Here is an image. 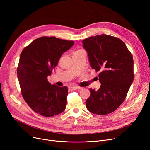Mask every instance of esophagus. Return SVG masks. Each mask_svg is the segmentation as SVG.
I'll use <instances>...</instances> for the list:
<instances>
[{
  "mask_svg": "<svg viewBox=\"0 0 150 150\" xmlns=\"http://www.w3.org/2000/svg\"><path fill=\"white\" fill-rule=\"evenodd\" d=\"M81 88L78 87V86H74V87H70L69 90L71 91H74V90H79L81 89Z\"/></svg>",
  "mask_w": 150,
  "mask_h": 150,
  "instance_id": "1",
  "label": "esophagus"
}]
</instances>
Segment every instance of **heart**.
I'll return each instance as SVG.
<instances>
[{
	"instance_id": "heart-1",
	"label": "heart",
	"mask_w": 150,
	"mask_h": 150,
	"mask_svg": "<svg viewBox=\"0 0 150 150\" xmlns=\"http://www.w3.org/2000/svg\"><path fill=\"white\" fill-rule=\"evenodd\" d=\"M80 51H76L75 52H80Z\"/></svg>"
}]
</instances>
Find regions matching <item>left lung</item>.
I'll list each match as a JSON object with an SVG mask.
<instances>
[{
  "mask_svg": "<svg viewBox=\"0 0 150 150\" xmlns=\"http://www.w3.org/2000/svg\"><path fill=\"white\" fill-rule=\"evenodd\" d=\"M90 66L98 74L101 85L89 89L86 100L88 110L104 115L115 111L125 101L133 82V56L120 39L106 34L97 35L83 40Z\"/></svg>",
  "mask_w": 150,
  "mask_h": 150,
  "instance_id": "left-lung-1",
  "label": "left lung"
}]
</instances>
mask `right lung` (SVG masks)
Listing matches in <instances>:
<instances>
[{"label": "right lung", "instance_id": "right-lung-1", "mask_svg": "<svg viewBox=\"0 0 150 150\" xmlns=\"http://www.w3.org/2000/svg\"><path fill=\"white\" fill-rule=\"evenodd\" d=\"M74 42L55 37L33 40L22 51L17 72L25 101L34 112L51 117L64 111L68 89L51 85L47 76Z\"/></svg>", "mask_w": 150, "mask_h": 150}]
</instances>
